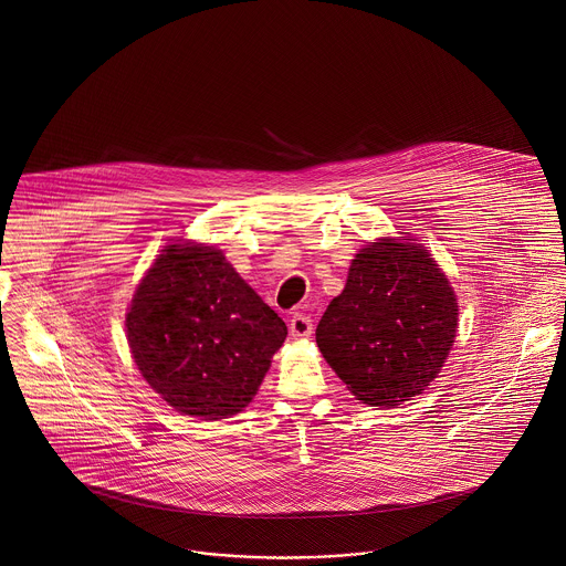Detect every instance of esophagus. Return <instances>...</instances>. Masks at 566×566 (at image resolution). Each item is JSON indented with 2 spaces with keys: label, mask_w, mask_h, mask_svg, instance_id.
<instances>
[{
  "label": "esophagus",
  "mask_w": 566,
  "mask_h": 566,
  "mask_svg": "<svg viewBox=\"0 0 566 566\" xmlns=\"http://www.w3.org/2000/svg\"><path fill=\"white\" fill-rule=\"evenodd\" d=\"M290 333H292V337H311V333H313L311 317L305 313H294L290 319Z\"/></svg>",
  "instance_id": "1"
}]
</instances>
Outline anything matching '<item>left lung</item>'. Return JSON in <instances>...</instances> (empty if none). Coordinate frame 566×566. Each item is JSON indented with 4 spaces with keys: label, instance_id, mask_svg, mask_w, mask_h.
<instances>
[{
    "label": "left lung",
    "instance_id": "obj_1",
    "mask_svg": "<svg viewBox=\"0 0 566 566\" xmlns=\"http://www.w3.org/2000/svg\"><path fill=\"white\" fill-rule=\"evenodd\" d=\"M457 328L459 303L441 268L419 244L380 240L353 259L315 342L360 402L389 409L437 378Z\"/></svg>",
    "mask_w": 566,
    "mask_h": 566
}]
</instances>
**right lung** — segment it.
Returning a JSON list of instances; mask_svg holds the SVG:
<instances>
[{
	"label": "right lung",
	"instance_id": "add662e5",
	"mask_svg": "<svg viewBox=\"0 0 566 566\" xmlns=\"http://www.w3.org/2000/svg\"><path fill=\"white\" fill-rule=\"evenodd\" d=\"M127 339L147 382L177 411H242L287 337L222 251L172 244L155 259L127 313Z\"/></svg>",
	"mask_w": 566,
	"mask_h": 566
}]
</instances>
